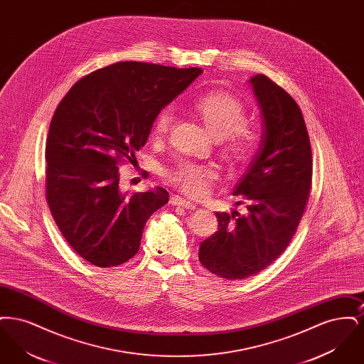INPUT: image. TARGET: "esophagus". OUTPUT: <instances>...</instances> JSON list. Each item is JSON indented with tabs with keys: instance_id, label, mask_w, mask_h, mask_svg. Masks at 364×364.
I'll use <instances>...</instances> for the list:
<instances>
[{
	"instance_id": "1",
	"label": "esophagus",
	"mask_w": 364,
	"mask_h": 364,
	"mask_svg": "<svg viewBox=\"0 0 364 364\" xmlns=\"http://www.w3.org/2000/svg\"><path fill=\"white\" fill-rule=\"evenodd\" d=\"M171 205H173V206H181V208H196V205H195L193 202H190V200H187V199L181 198V196H176V195L171 198Z\"/></svg>"
}]
</instances>
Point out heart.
<instances>
[{
    "instance_id": "heart-1",
    "label": "heart",
    "mask_w": 364,
    "mask_h": 364,
    "mask_svg": "<svg viewBox=\"0 0 364 364\" xmlns=\"http://www.w3.org/2000/svg\"><path fill=\"white\" fill-rule=\"evenodd\" d=\"M195 110L210 134L221 138L226 156L240 162L252 154L257 146V134L251 127L244 124L247 122V110L236 97L224 91L208 92L195 101ZM173 119L174 112L171 106L161 109L153 120L154 138L165 136L172 127ZM217 176V171L213 166L186 161L176 164L166 173L171 183L192 196L205 195Z\"/></svg>"
}]
</instances>
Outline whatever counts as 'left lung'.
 <instances>
[{"mask_svg":"<svg viewBox=\"0 0 364 364\" xmlns=\"http://www.w3.org/2000/svg\"><path fill=\"white\" fill-rule=\"evenodd\" d=\"M248 83L263 129L258 153L233 190L247 213H215L218 229L199 248L200 263L226 279L258 274L277 259L296 233L311 188V144L300 107L264 75Z\"/></svg>","mask_w":364,"mask_h":364,"instance_id":"1","label":"left lung"}]
</instances>
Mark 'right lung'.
<instances>
[{
  "label": "right lung",
  "mask_w": 364,
  "mask_h": 364,
  "mask_svg": "<svg viewBox=\"0 0 364 364\" xmlns=\"http://www.w3.org/2000/svg\"><path fill=\"white\" fill-rule=\"evenodd\" d=\"M202 73L122 61L76 82L57 106L46 141V199L83 259L112 267L138 254L147 220L169 202L156 187L128 193L119 165L147 141L156 113Z\"/></svg>",
  "instance_id": "obj_1"
}]
</instances>
